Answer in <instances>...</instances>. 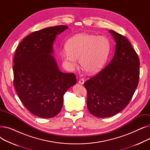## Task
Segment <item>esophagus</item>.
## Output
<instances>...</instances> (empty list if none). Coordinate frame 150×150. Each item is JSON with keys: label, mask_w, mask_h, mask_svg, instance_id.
Listing matches in <instances>:
<instances>
[{"label": "esophagus", "mask_w": 150, "mask_h": 150, "mask_svg": "<svg viewBox=\"0 0 150 150\" xmlns=\"http://www.w3.org/2000/svg\"><path fill=\"white\" fill-rule=\"evenodd\" d=\"M78 83L81 84H83L84 83V80L83 79V78H81V79H80L79 81H78Z\"/></svg>", "instance_id": "1"}]
</instances>
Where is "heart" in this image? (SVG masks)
<instances>
[{"label": "heart", "mask_w": 150, "mask_h": 150, "mask_svg": "<svg viewBox=\"0 0 150 150\" xmlns=\"http://www.w3.org/2000/svg\"><path fill=\"white\" fill-rule=\"evenodd\" d=\"M61 58L69 69H72L80 59L81 67L86 73L94 74L100 71L108 59L110 50L108 39L103 36L79 34L67 41Z\"/></svg>", "instance_id": "1"}]
</instances>
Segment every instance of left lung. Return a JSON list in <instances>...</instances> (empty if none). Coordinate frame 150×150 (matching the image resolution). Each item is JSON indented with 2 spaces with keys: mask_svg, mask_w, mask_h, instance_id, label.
I'll return each mask as SVG.
<instances>
[{
  "mask_svg": "<svg viewBox=\"0 0 150 150\" xmlns=\"http://www.w3.org/2000/svg\"><path fill=\"white\" fill-rule=\"evenodd\" d=\"M109 32L116 42L114 57L84 83L89 111L100 118L113 116L127 106L139 80L140 61L136 52L124 36L113 30Z\"/></svg>",
  "mask_w": 150,
  "mask_h": 150,
  "instance_id": "8db88e82",
  "label": "left lung"
}]
</instances>
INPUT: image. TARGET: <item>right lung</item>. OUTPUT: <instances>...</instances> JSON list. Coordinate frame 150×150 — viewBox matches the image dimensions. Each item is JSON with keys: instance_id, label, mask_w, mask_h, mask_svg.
<instances>
[{"instance_id": "1", "label": "right lung", "mask_w": 150, "mask_h": 150, "mask_svg": "<svg viewBox=\"0 0 150 150\" xmlns=\"http://www.w3.org/2000/svg\"><path fill=\"white\" fill-rule=\"evenodd\" d=\"M67 28L57 25L34 31L23 39L14 53V88L23 106L39 117L57 115L64 93L76 84L75 75L61 72L52 55L57 35Z\"/></svg>"}]
</instances>
